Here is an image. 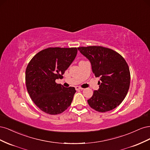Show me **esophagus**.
I'll return each instance as SVG.
<instances>
[{
    "instance_id": "obj_1",
    "label": "esophagus",
    "mask_w": 150,
    "mask_h": 150,
    "mask_svg": "<svg viewBox=\"0 0 150 150\" xmlns=\"http://www.w3.org/2000/svg\"><path fill=\"white\" fill-rule=\"evenodd\" d=\"M76 90H83V89H84L82 88H81V87H79V86H76Z\"/></svg>"
}]
</instances>
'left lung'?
I'll return each instance as SVG.
<instances>
[{"label":"left lung","instance_id":"obj_1","mask_svg":"<svg viewBox=\"0 0 150 150\" xmlns=\"http://www.w3.org/2000/svg\"><path fill=\"white\" fill-rule=\"evenodd\" d=\"M90 61L93 72L99 77V88L88 100L90 107L99 112L116 108L124 100L129 90L130 72L128 64L119 53L102 46L78 47Z\"/></svg>","mask_w":150,"mask_h":150}]
</instances>
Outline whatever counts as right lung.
Wrapping results in <instances>:
<instances>
[{
  "label": "right lung",
  "instance_id": "right-lung-1",
  "mask_svg": "<svg viewBox=\"0 0 150 150\" xmlns=\"http://www.w3.org/2000/svg\"><path fill=\"white\" fill-rule=\"evenodd\" d=\"M76 47H49L39 52L27 66L25 83L32 100L40 110L58 115L69 107L76 91L57 84L77 55Z\"/></svg>",
  "mask_w": 150,
  "mask_h": 150
}]
</instances>
